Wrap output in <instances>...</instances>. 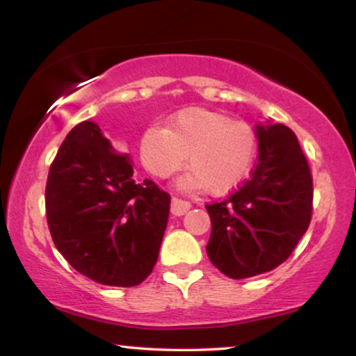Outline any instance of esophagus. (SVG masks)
I'll use <instances>...</instances> for the list:
<instances>
[{
	"label": "esophagus",
	"instance_id": "esophagus-1",
	"mask_svg": "<svg viewBox=\"0 0 356 356\" xmlns=\"http://www.w3.org/2000/svg\"><path fill=\"white\" fill-rule=\"evenodd\" d=\"M189 209H191V204H189V202L181 201V199H178V197L172 199V213H173V216L181 217L189 211Z\"/></svg>",
	"mask_w": 356,
	"mask_h": 356
}]
</instances>
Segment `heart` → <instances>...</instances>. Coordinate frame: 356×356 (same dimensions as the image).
I'll return each mask as SVG.
<instances>
[{
	"label": "heart",
	"instance_id": "heart-1",
	"mask_svg": "<svg viewBox=\"0 0 356 356\" xmlns=\"http://www.w3.org/2000/svg\"><path fill=\"white\" fill-rule=\"evenodd\" d=\"M257 154V136L245 121L206 108L178 111L167 128H149L139 140V157L155 178H168L186 162L178 179L186 191L222 196L248 177Z\"/></svg>",
	"mask_w": 356,
	"mask_h": 356
}]
</instances>
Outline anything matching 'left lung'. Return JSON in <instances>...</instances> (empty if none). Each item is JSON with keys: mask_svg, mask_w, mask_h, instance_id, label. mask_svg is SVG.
<instances>
[{"mask_svg": "<svg viewBox=\"0 0 356 356\" xmlns=\"http://www.w3.org/2000/svg\"><path fill=\"white\" fill-rule=\"evenodd\" d=\"M259 160L248 181L220 202L206 206L212 232L207 256L230 279H248L289 259L308 230L313 178L293 131L256 124Z\"/></svg>", "mask_w": 356, "mask_h": 356, "instance_id": "8db88e82", "label": "left lung"}]
</instances>
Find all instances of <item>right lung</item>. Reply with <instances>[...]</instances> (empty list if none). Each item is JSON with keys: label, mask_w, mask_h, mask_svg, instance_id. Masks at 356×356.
I'll list each match as a JSON object with an SVG mask.
<instances>
[{"label": "right lung", "mask_w": 356, "mask_h": 356, "mask_svg": "<svg viewBox=\"0 0 356 356\" xmlns=\"http://www.w3.org/2000/svg\"><path fill=\"white\" fill-rule=\"evenodd\" d=\"M133 175L129 155L118 152L95 121L67 133L48 172L53 243L97 284L139 285L157 262L170 196L150 179L134 181Z\"/></svg>", "instance_id": "right-lung-1"}]
</instances>
